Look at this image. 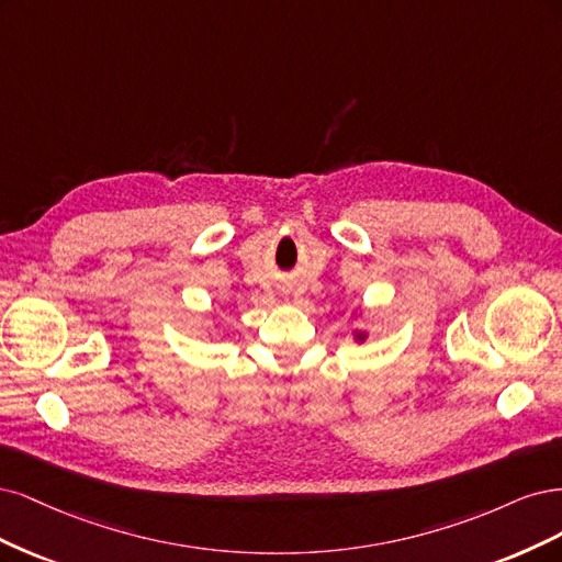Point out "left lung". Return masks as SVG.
<instances>
[{"instance_id":"1","label":"left lung","mask_w":562,"mask_h":562,"mask_svg":"<svg viewBox=\"0 0 562 562\" xmlns=\"http://www.w3.org/2000/svg\"><path fill=\"white\" fill-rule=\"evenodd\" d=\"M355 340H367L364 331H355Z\"/></svg>"}]
</instances>
